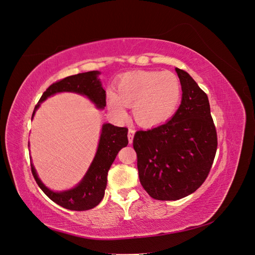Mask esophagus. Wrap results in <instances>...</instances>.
Returning a JSON list of instances; mask_svg holds the SVG:
<instances>
[{"label": "esophagus", "mask_w": 255, "mask_h": 255, "mask_svg": "<svg viewBox=\"0 0 255 255\" xmlns=\"http://www.w3.org/2000/svg\"><path fill=\"white\" fill-rule=\"evenodd\" d=\"M134 134H135V129H134V128H128V141H129V143L133 141Z\"/></svg>", "instance_id": "1"}]
</instances>
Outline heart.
<instances>
[{
    "label": "heart",
    "mask_w": 255,
    "mask_h": 255,
    "mask_svg": "<svg viewBox=\"0 0 255 255\" xmlns=\"http://www.w3.org/2000/svg\"><path fill=\"white\" fill-rule=\"evenodd\" d=\"M181 96V82L174 73L136 71L119 80L107 105L118 117L126 115L125 105L133 106L134 118L139 125L156 126L171 117Z\"/></svg>",
    "instance_id": "b5f03b06"
}]
</instances>
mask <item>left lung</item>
Instances as JSON below:
<instances>
[{"label":"left lung","instance_id":"1","mask_svg":"<svg viewBox=\"0 0 255 255\" xmlns=\"http://www.w3.org/2000/svg\"><path fill=\"white\" fill-rule=\"evenodd\" d=\"M182 101L172 118L136 132L133 146L144 190L155 200L174 201L195 192L205 181L217 150V133L205 92L175 68Z\"/></svg>","mask_w":255,"mask_h":255}]
</instances>
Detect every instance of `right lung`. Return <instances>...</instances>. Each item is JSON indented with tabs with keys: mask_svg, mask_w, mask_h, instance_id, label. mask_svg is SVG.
<instances>
[{
	"mask_svg": "<svg viewBox=\"0 0 255 255\" xmlns=\"http://www.w3.org/2000/svg\"><path fill=\"white\" fill-rule=\"evenodd\" d=\"M99 75V71H89L70 75L53 83L43 92L39 102L35 106L32 119L44 100L58 92H74L85 96L97 106V109L103 110L106 106V94L98 78ZM128 143L127 128H119L111 123H104L94 160L82 181L69 190L53 191L49 189L38 177L34 165L30 163L32 173L38 186L53 202L71 211L91 210L102 201L107 184V173L118 152L127 146Z\"/></svg>",
	"mask_w": 255,
	"mask_h": 255,
	"instance_id": "1",
	"label": "right lung"
}]
</instances>
